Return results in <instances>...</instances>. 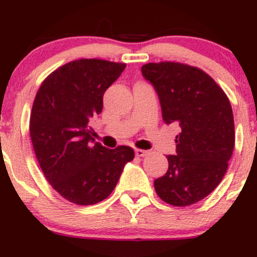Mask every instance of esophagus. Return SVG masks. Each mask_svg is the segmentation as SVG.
<instances>
[{
    "instance_id": "obj_1",
    "label": "esophagus",
    "mask_w": 257,
    "mask_h": 257,
    "mask_svg": "<svg viewBox=\"0 0 257 257\" xmlns=\"http://www.w3.org/2000/svg\"><path fill=\"white\" fill-rule=\"evenodd\" d=\"M135 155L138 157H145V156L149 155V151H145V150H141V149H137L135 150Z\"/></svg>"
}]
</instances>
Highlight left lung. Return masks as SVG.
I'll return each mask as SVG.
<instances>
[{"label":"left lung","instance_id":"8db88e82","mask_svg":"<svg viewBox=\"0 0 257 257\" xmlns=\"http://www.w3.org/2000/svg\"><path fill=\"white\" fill-rule=\"evenodd\" d=\"M141 72L157 91L164 122L181 128L176 155L167 156V173L155 180L156 192L170 205L194 204L213 192L228 168L235 138L231 102L196 66L162 61L145 64Z\"/></svg>","mask_w":257,"mask_h":257}]
</instances>
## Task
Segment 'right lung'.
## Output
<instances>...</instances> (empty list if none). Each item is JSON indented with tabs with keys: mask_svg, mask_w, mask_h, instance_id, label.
<instances>
[{
	"mask_svg": "<svg viewBox=\"0 0 257 257\" xmlns=\"http://www.w3.org/2000/svg\"><path fill=\"white\" fill-rule=\"evenodd\" d=\"M124 63L78 59L53 71L41 84L30 114V137L44 178L57 192L78 205L110 196L123 168L134 158L129 146L93 144L89 120L102 111L105 90Z\"/></svg>",
	"mask_w": 257,
	"mask_h": 257,
	"instance_id": "obj_1",
	"label": "right lung"
}]
</instances>
